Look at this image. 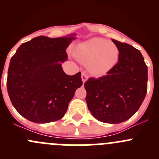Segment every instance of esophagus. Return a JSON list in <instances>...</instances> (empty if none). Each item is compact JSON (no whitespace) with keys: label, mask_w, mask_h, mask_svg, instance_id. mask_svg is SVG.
I'll list each match as a JSON object with an SVG mask.
<instances>
[{"label":"esophagus","mask_w":159,"mask_h":159,"mask_svg":"<svg viewBox=\"0 0 159 159\" xmlns=\"http://www.w3.org/2000/svg\"><path fill=\"white\" fill-rule=\"evenodd\" d=\"M81 78H82L83 83H84L86 81H87L88 78H89V75H88L85 72L83 71L82 74H81Z\"/></svg>","instance_id":"1"}]
</instances>
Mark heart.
<instances>
[{
	"label": "heart",
	"instance_id": "obj_1",
	"mask_svg": "<svg viewBox=\"0 0 159 159\" xmlns=\"http://www.w3.org/2000/svg\"><path fill=\"white\" fill-rule=\"evenodd\" d=\"M78 61L87 65L89 72L103 76L116 66L120 51L116 44L102 38H93L78 44L75 50Z\"/></svg>",
	"mask_w": 159,
	"mask_h": 159
}]
</instances>
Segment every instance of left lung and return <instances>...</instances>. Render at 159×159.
Wrapping results in <instances>:
<instances>
[{
  "label": "left lung",
  "mask_w": 159,
  "mask_h": 159,
  "mask_svg": "<svg viewBox=\"0 0 159 159\" xmlns=\"http://www.w3.org/2000/svg\"><path fill=\"white\" fill-rule=\"evenodd\" d=\"M120 51L116 66L85 83L86 102L98 121L118 124L129 119L142 105L148 89V67L140 51L112 39Z\"/></svg>",
  "instance_id": "1"
}]
</instances>
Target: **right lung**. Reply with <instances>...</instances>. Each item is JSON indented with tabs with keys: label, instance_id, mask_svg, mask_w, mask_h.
<instances>
[{
	"label": "right lung",
	"instance_id": "add662e5",
	"mask_svg": "<svg viewBox=\"0 0 159 159\" xmlns=\"http://www.w3.org/2000/svg\"><path fill=\"white\" fill-rule=\"evenodd\" d=\"M73 37L39 36L23 43L11 59L7 89L13 106L32 122L48 123L64 117L77 89L81 72L66 75L61 62Z\"/></svg>",
	"mask_w": 159,
	"mask_h": 159
}]
</instances>
